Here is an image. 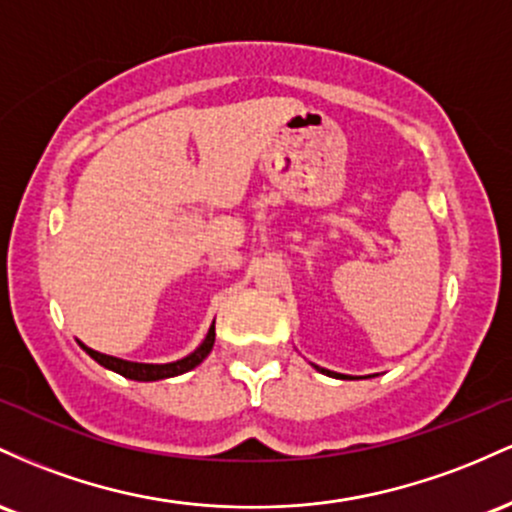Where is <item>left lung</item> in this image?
Wrapping results in <instances>:
<instances>
[{
	"label": "left lung",
	"mask_w": 512,
	"mask_h": 512,
	"mask_svg": "<svg viewBox=\"0 0 512 512\" xmlns=\"http://www.w3.org/2000/svg\"><path fill=\"white\" fill-rule=\"evenodd\" d=\"M317 367L319 372H324V375H329V377H341V380H348V375H338V372H331V370H324V367H319V365H314ZM350 380H353V377H350Z\"/></svg>",
	"instance_id": "left-lung-1"
}]
</instances>
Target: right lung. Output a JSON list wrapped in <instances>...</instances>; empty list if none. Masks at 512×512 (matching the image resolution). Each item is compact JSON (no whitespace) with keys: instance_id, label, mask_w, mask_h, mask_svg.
Here are the masks:
<instances>
[{"instance_id":"add662e5","label":"right lung","mask_w":512,"mask_h":512,"mask_svg":"<svg viewBox=\"0 0 512 512\" xmlns=\"http://www.w3.org/2000/svg\"><path fill=\"white\" fill-rule=\"evenodd\" d=\"M86 353L91 355V358L96 360V363L108 367V370L118 372V375L128 377V380H137V382H157V380H166V377H176V375H183V372L193 370L195 365L203 363L205 358L210 355L212 346H215V321H212L208 336H205V341L200 343L198 348L193 350L191 355H186V358L176 360V363H166V365H149V363H130V360H120V358H113V355H103L99 350H91L86 348L84 343H79Z\"/></svg>"}]
</instances>
